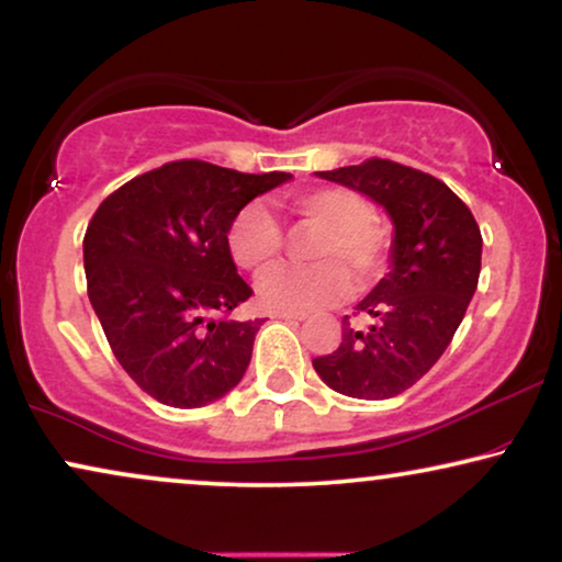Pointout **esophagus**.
<instances>
[{
	"instance_id": "esophagus-1",
	"label": "esophagus",
	"mask_w": 562,
	"mask_h": 562,
	"mask_svg": "<svg viewBox=\"0 0 562 562\" xmlns=\"http://www.w3.org/2000/svg\"><path fill=\"white\" fill-rule=\"evenodd\" d=\"M271 317L273 319H286V322H304L306 314L304 312H289V310H273Z\"/></svg>"
}]
</instances>
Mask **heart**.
Instances as JSON below:
<instances>
[{
  "instance_id": "obj_1",
  "label": "heart",
  "mask_w": 562,
  "mask_h": 562,
  "mask_svg": "<svg viewBox=\"0 0 562 562\" xmlns=\"http://www.w3.org/2000/svg\"><path fill=\"white\" fill-rule=\"evenodd\" d=\"M289 212L322 229L312 248L317 266H273L283 252V233L263 204H248L227 233L235 263L260 273L258 296L266 306L289 312H312L329 306L350 291L345 267L360 283L371 281L386 260L389 237L373 220V206L363 194L345 187L304 191L289 199Z\"/></svg>"
}]
</instances>
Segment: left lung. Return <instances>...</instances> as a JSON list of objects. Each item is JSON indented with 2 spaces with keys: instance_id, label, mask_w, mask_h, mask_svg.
<instances>
[{
  "instance_id": "left-lung-1",
  "label": "left lung",
  "mask_w": 562,
  "mask_h": 562,
  "mask_svg": "<svg viewBox=\"0 0 562 562\" xmlns=\"http://www.w3.org/2000/svg\"><path fill=\"white\" fill-rule=\"evenodd\" d=\"M371 196L394 222L391 271L360 302L371 327L342 319V342L314 358L319 379L352 398H391L414 386L448 348L479 286V222L448 183L386 158L319 171Z\"/></svg>"
}]
</instances>
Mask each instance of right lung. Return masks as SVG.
Here are the masks:
<instances>
[{"instance_id":"add662e5","label":"right lung","mask_w":562,"mask_h":562,"mask_svg":"<svg viewBox=\"0 0 562 562\" xmlns=\"http://www.w3.org/2000/svg\"><path fill=\"white\" fill-rule=\"evenodd\" d=\"M289 179L171 160L99 204L83 235L89 302L114 358L156 402L196 409L240 383L263 319H229L252 289L227 233L245 204Z\"/></svg>"}]
</instances>
